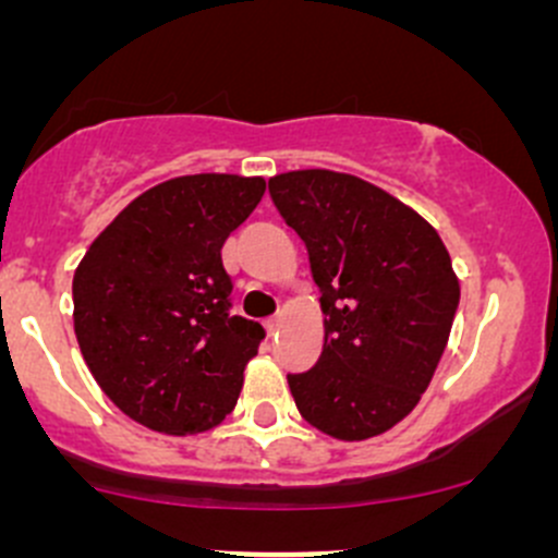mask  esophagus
I'll return each mask as SVG.
<instances>
[{"label":"esophagus","instance_id":"1","mask_svg":"<svg viewBox=\"0 0 558 558\" xmlns=\"http://www.w3.org/2000/svg\"><path fill=\"white\" fill-rule=\"evenodd\" d=\"M280 324H283V318H280V315H275V318L264 320V329H267V335H275V331L280 329Z\"/></svg>","mask_w":558,"mask_h":558}]
</instances>
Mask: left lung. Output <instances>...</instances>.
<instances>
[{
	"instance_id": "obj_1",
	"label": "left lung",
	"mask_w": 558,
	"mask_h": 558,
	"mask_svg": "<svg viewBox=\"0 0 558 558\" xmlns=\"http://www.w3.org/2000/svg\"><path fill=\"white\" fill-rule=\"evenodd\" d=\"M269 196L307 247L324 348L289 375L307 424L342 442L378 437L418 404L448 345L459 278L437 229L348 172L269 178Z\"/></svg>"
}]
</instances>
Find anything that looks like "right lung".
Returning <instances> with one entry per match:
<instances>
[{
    "instance_id": "add662e5",
    "label": "right lung",
    "mask_w": 558,
    "mask_h": 558,
    "mask_svg": "<svg viewBox=\"0 0 558 558\" xmlns=\"http://www.w3.org/2000/svg\"><path fill=\"white\" fill-rule=\"evenodd\" d=\"M267 183L180 174L129 202L72 278V320L94 380L161 435L213 429L234 410L264 329L229 315L221 247Z\"/></svg>"
}]
</instances>
